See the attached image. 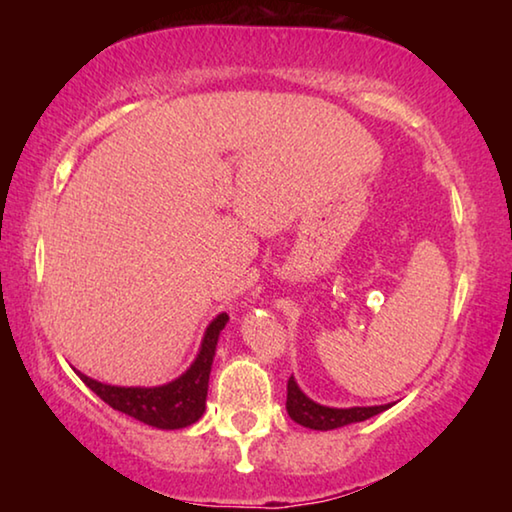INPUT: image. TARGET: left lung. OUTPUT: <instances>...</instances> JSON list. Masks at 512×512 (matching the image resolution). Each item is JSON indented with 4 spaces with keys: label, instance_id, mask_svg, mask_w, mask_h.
Instances as JSON below:
<instances>
[{
    "label": "left lung",
    "instance_id": "1",
    "mask_svg": "<svg viewBox=\"0 0 512 512\" xmlns=\"http://www.w3.org/2000/svg\"><path fill=\"white\" fill-rule=\"evenodd\" d=\"M386 409H391V404L354 406V409H329V406H320L316 402H311L309 397L298 388L296 379L289 377L287 411H289L293 422H298L307 429H316V431L339 429V427H345V424L368 420V418H372V415H377Z\"/></svg>",
    "mask_w": 512,
    "mask_h": 512
}]
</instances>
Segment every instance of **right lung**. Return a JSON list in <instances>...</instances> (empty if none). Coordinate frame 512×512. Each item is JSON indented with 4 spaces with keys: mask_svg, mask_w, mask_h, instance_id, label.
Masks as SVG:
<instances>
[{
    "mask_svg": "<svg viewBox=\"0 0 512 512\" xmlns=\"http://www.w3.org/2000/svg\"><path fill=\"white\" fill-rule=\"evenodd\" d=\"M225 323H228V314H219L212 320L205 332L201 352H198L192 368H189L183 377H178L167 386L121 388L101 384V381L85 377L81 372L79 377L90 391L97 393L101 400L112 406L115 411L131 415V418L158 429L189 427V424H194L205 411L207 381H210L216 341H219V334Z\"/></svg>",
    "mask_w": 512,
    "mask_h": 512,
    "instance_id": "obj_1",
    "label": "right lung"
}]
</instances>
